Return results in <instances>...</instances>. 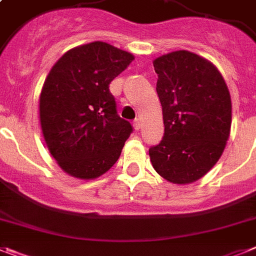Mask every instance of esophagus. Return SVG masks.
Here are the masks:
<instances>
[{"instance_id": "esophagus-1", "label": "esophagus", "mask_w": 256, "mask_h": 256, "mask_svg": "<svg viewBox=\"0 0 256 256\" xmlns=\"http://www.w3.org/2000/svg\"><path fill=\"white\" fill-rule=\"evenodd\" d=\"M133 126H134V130H141V126H142L141 119H140V118H136V119H134V122H133Z\"/></svg>"}]
</instances>
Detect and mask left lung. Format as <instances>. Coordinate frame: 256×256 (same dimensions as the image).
<instances>
[{
	"mask_svg": "<svg viewBox=\"0 0 256 256\" xmlns=\"http://www.w3.org/2000/svg\"><path fill=\"white\" fill-rule=\"evenodd\" d=\"M164 136L149 149L162 178L190 184L216 164L230 133L232 102L224 78L202 56L178 50L154 60Z\"/></svg>",
	"mask_w": 256,
	"mask_h": 256,
	"instance_id": "8db88e82",
	"label": "left lung"
}]
</instances>
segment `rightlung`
<instances>
[{"instance_id": "right-lung-1", "label": "right lung", "mask_w": 256, "mask_h": 256, "mask_svg": "<svg viewBox=\"0 0 256 256\" xmlns=\"http://www.w3.org/2000/svg\"><path fill=\"white\" fill-rule=\"evenodd\" d=\"M133 60L94 41L68 50L50 70L40 96L41 130L50 154L74 178H98L119 159L133 128L118 115L108 85Z\"/></svg>"}]
</instances>
